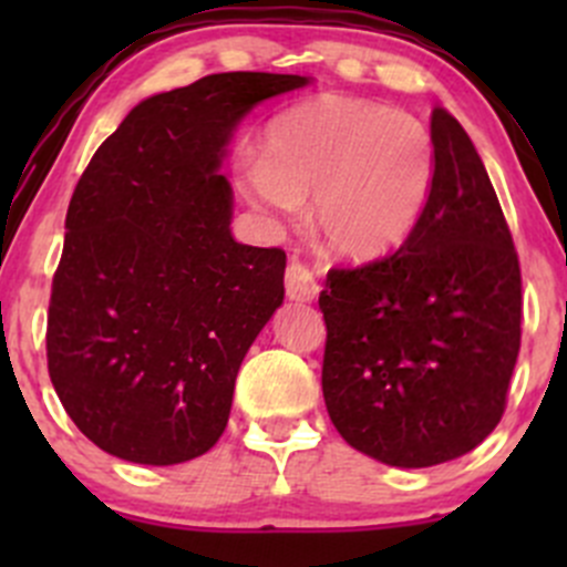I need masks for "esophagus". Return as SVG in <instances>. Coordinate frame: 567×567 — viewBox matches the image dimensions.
<instances>
[{"label":"esophagus","instance_id":"1","mask_svg":"<svg viewBox=\"0 0 567 567\" xmlns=\"http://www.w3.org/2000/svg\"><path fill=\"white\" fill-rule=\"evenodd\" d=\"M285 290H288V299L312 301L320 290L316 271H310L305 262L290 260L288 271H285Z\"/></svg>","mask_w":567,"mask_h":567}]
</instances>
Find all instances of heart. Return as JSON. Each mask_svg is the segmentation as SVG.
I'll use <instances>...</instances> for the list:
<instances>
[{
	"label": "heart",
	"instance_id": "obj_1",
	"mask_svg": "<svg viewBox=\"0 0 567 567\" xmlns=\"http://www.w3.org/2000/svg\"><path fill=\"white\" fill-rule=\"evenodd\" d=\"M436 153L420 120L348 95H318L279 114L262 162L244 175L251 203L293 214L312 194V225L346 257H379L422 219Z\"/></svg>",
	"mask_w": 567,
	"mask_h": 567
}]
</instances>
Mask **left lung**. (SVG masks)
<instances>
[{
    "label": "left lung",
    "instance_id": "1",
    "mask_svg": "<svg viewBox=\"0 0 567 567\" xmlns=\"http://www.w3.org/2000/svg\"><path fill=\"white\" fill-rule=\"evenodd\" d=\"M431 142L433 192L403 247L331 268L318 299L326 411L353 450L400 468L477 447L522 348V268L491 177L447 109Z\"/></svg>",
    "mask_w": 567,
    "mask_h": 567
}]
</instances>
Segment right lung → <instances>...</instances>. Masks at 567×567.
I'll return each instance as SVG.
<instances>
[{"instance_id": "obj_1", "label": "right lung", "mask_w": 567, "mask_h": 567, "mask_svg": "<svg viewBox=\"0 0 567 567\" xmlns=\"http://www.w3.org/2000/svg\"><path fill=\"white\" fill-rule=\"evenodd\" d=\"M305 84L236 71L151 95L79 177L45 357L68 416L114 458L173 466L225 433L238 368L285 299V251L233 238L219 169L251 109Z\"/></svg>"}]
</instances>
